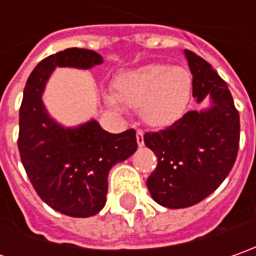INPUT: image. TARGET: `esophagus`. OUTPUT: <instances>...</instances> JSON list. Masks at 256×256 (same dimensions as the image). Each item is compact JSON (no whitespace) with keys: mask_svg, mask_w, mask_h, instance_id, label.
<instances>
[{"mask_svg":"<svg viewBox=\"0 0 256 256\" xmlns=\"http://www.w3.org/2000/svg\"><path fill=\"white\" fill-rule=\"evenodd\" d=\"M136 142H138V146L141 148L144 146V131L142 130H138L136 131Z\"/></svg>","mask_w":256,"mask_h":256,"instance_id":"34e87169","label":"esophagus"}]
</instances>
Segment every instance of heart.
<instances>
[{
	"label": "heart",
	"instance_id": "heart-1",
	"mask_svg": "<svg viewBox=\"0 0 256 256\" xmlns=\"http://www.w3.org/2000/svg\"><path fill=\"white\" fill-rule=\"evenodd\" d=\"M191 74L181 66L151 64L120 74L114 80V93L104 100L112 108L124 104L140 110L145 124L162 128L181 118L190 101Z\"/></svg>",
	"mask_w": 256,
	"mask_h": 256
}]
</instances>
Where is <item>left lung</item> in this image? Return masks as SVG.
<instances>
[{"instance_id": "8db88e82", "label": "left lung", "mask_w": 256, "mask_h": 256, "mask_svg": "<svg viewBox=\"0 0 256 256\" xmlns=\"http://www.w3.org/2000/svg\"><path fill=\"white\" fill-rule=\"evenodd\" d=\"M192 74V95L212 105L190 111L171 126L144 135L158 158L146 180L154 201L178 210L211 195L232 170L240 146V114L226 82L204 58L185 50Z\"/></svg>"}]
</instances>
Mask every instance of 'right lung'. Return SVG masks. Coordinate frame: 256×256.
Returning a JSON list of instances; mask_svg holds the SVG:
<instances>
[{"label":"right lung","mask_w":256,"mask_h":256,"mask_svg":"<svg viewBox=\"0 0 256 256\" xmlns=\"http://www.w3.org/2000/svg\"><path fill=\"white\" fill-rule=\"evenodd\" d=\"M102 61L101 55L84 48L46 56L26 80L20 108L18 150L30 181L46 205L75 218L102 210L110 170L136 151V136L134 130L106 132L95 120L65 128L46 112L42 92L56 66L90 70Z\"/></svg>","instance_id":"1"}]
</instances>
